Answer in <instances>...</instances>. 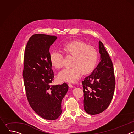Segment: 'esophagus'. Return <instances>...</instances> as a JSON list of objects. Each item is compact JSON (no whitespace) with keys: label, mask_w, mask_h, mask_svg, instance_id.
Listing matches in <instances>:
<instances>
[{"label":"esophagus","mask_w":134,"mask_h":134,"mask_svg":"<svg viewBox=\"0 0 134 134\" xmlns=\"http://www.w3.org/2000/svg\"><path fill=\"white\" fill-rule=\"evenodd\" d=\"M68 85H69V87H70V88H72V87H74L73 85H72V84H71L70 83H68Z\"/></svg>","instance_id":"obj_1"}]
</instances>
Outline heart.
I'll list each match as a JSON object with an SVG mask.
<instances>
[{
    "label": "heart",
    "mask_w": 134,
    "mask_h": 134,
    "mask_svg": "<svg viewBox=\"0 0 134 134\" xmlns=\"http://www.w3.org/2000/svg\"><path fill=\"white\" fill-rule=\"evenodd\" d=\"M63 52L73 57L72 67L66 68L59 73V79L62 81L74 82L84 74L91 72L95 68L98 60V53L94 48L88 46L82 41H75L67 43L62 47ZM51 65L57 69L63 66V54L54 50L50 55Z\"/></svg>",
    "instance_id": "heart-1"
}]
</instances>
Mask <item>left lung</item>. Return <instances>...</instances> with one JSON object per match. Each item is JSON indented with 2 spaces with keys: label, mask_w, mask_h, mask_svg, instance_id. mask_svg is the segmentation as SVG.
<instances>
[{
  "label": "left lung",
  "mask_w": 134,
  "mask_h": 134,
  "mask_svg": "<svg viewBox=\"0 0 134 134\" xmlns=\"http://www.w3.org/2000/svg\"><path fill=\"white\" fill-rule=\"evenodd\" d=\"M99 49L100 63L82 82L84 110L92 115L100 113L108 107L113 98L116 84L112 61L100 41Z\"/></svg>",
  "instance_id": "1"
}]
</instances>
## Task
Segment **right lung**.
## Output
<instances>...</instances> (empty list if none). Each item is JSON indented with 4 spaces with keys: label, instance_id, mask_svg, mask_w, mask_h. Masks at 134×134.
Returning <instances> with one entry per match:
<instances>
[{
    "label": "right lung",
    "instance_id": "1",
    "mask_svg": "<svg viewBox=\"0 0 134 134\" xmlns=\"http://www.w3.org/2000/svg\"><path fill=\"white\" fill-rule=\"evenodd\" d=\"M57 39L54 35H33L26 44L23 77L26 97L32 109L42 118L55 120L62 114V101L68 85H51L54 74L50 60V47Z\"/></svg>",
    "mask_w": 134,
    "mask_h": 134
}]
</instances>
